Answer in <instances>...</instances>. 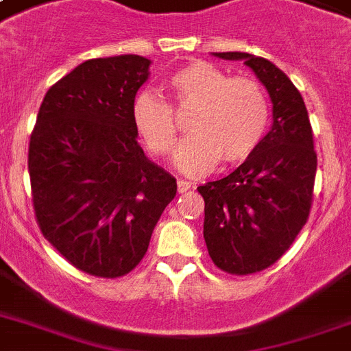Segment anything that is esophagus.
<instances>
[{"mask_svg":"<svg viewBox=\"0 0 351 351\" xmlns=\"http://www.w3.org/2000/svg\"><path fill=\"white\" fill-rule=\"evenodd\" d=\"M176 186H178V193H186L191 189V182L187 180H178L176 182Z\"/></svg>","mask_w":351,"mask_h":351,"instance_id":"obj_1","label":"esophagus"}]
</instances>
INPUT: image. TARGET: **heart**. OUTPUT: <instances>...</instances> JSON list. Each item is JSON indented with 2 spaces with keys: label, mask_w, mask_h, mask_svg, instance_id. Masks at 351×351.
Here are the masks:
<instances>
[{
  "label": "heart",
  "mask_w": 351,
  "mask_h": 351,
  "mask_svg": "<svg viewBox=\"0 0 351 351\" xmlns=\"http://www.w3.org/2000/svg\"><path fill=\"white\" fill-rule=\"evenodd\" d=\"M173 106L195 109L189 136L176 147L173 162L182 173L198 176L222 160L240 164L255 153L269 123V101L255 80L230 78L208 62H193L169 76ZM138 136L156 156L167 154L178 134L173 107L151 90L138 93L131 107Z\"/></svg>",
  "instance_id": "heart-1"
}]
</instances>
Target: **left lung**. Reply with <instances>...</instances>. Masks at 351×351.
I'll use <instances>...</instances> for the list:
<instances>
[{"instance_id": "1", "label": "left lung", "mask_w": 351, "mask_h": 351, "mask_svg": "<svg viewBox=\"0 0 351 351\" xmlns=\"http://www.w3.org/2000/svg\"><path fill=\"white\" fill-rule=\"evenodd\" d=\"M215 56L242 60L273 104V125L255 153L226 178L198 187L211 261L226 273L250 275L275 264L306 224L317 153L304 100L277 65L247 52Z\"/></svg>"}]
</instances>
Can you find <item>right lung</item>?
I'll list each match as a JSON object with an SVG mask.
<instances>
[{
	"mask_svg": "<svg viewBox=\"0 0 351 351\" xmlns=\"http://www.w3.org/2000/svg\"><path fill=\"white\" fill-rule=\"evenodd\" d=\"M151 60L80 63L47 90L29 143L41 233L80 271L117 278L138 266L176 180L138 145L131 107Z\"/></svg>",
	"mask_w": 351,
	"mask_h": 351,
	"instance_id": "1",
	"label": "right lung"
}]
</instances>
